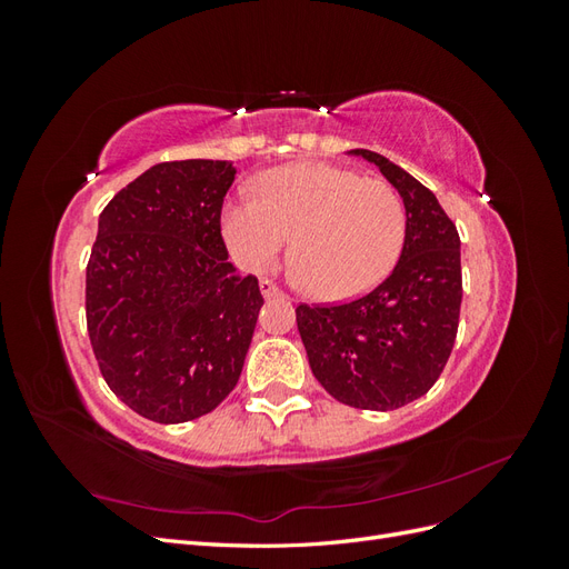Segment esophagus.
<instances>
[{"instance_id": "esophagus-1", "label": "esophagus", "mask_w": 569, "mask_h": 569, "mask_svg": "<svg viewBox=\"0 0 569 569\" xmlns=\"http://www.w3.org/2000/svg\"><path fill=\"white\" fill-rule=\"evenodd\" d=\"M261 295L266 297V299H272V297H282V289L274 284L272 280H268V278H263L261 280Z\"/></svg>"}]
</instances>
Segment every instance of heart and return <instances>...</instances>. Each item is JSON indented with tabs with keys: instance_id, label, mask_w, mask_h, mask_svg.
<instances>
[{
	"instance_id": "1",
	"label": "heart",
	"mask_w": 569,
	"mask_h": 569,
	"mask_svg": "<svg viewBox=\"0 0 569 569\" xmlns=\"http://www.w3.org/2000/svg\"><path fill=\"white\" fill-rule=\"evenodd\" d=\"M220 226L237 263L253 272L274 266L295 237L303 287L316 299L347 301L380 284L399 261L406 206L385 180L301 161L266 173L258 199H232Z\"/></svg>"
}]
</instances>
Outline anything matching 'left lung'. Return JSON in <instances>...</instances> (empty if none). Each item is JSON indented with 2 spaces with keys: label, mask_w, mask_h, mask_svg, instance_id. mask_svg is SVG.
Listing matches in <instances>:
<instances>
[{
  "label": "left lung",
  "mask_w": 569,
  "mask_h": 569,
  "mask_svg": "<svg viewBox=\"0 0 569 569\" xmlns=\"http://www.w3.org/2000/svg\"><path fill=\"white\" fill-rule=\"evenodd\" d=\"M349 153L382 170L406 206L399 263L363 297L299 303L297 325L316 380L337 401L396 410L420 399L446 368L458 335L460 237L437 197L370 149Z\"/></svg>",
  "instance_id": "obj_1"
}]
</instances>
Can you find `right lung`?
Returning <instances> with one entry per match:
<instances>
[{"label":"right lung","instance_id":"1","mask_svg":"<svg viewBox=\"0 0 569 569\" xmlns=\"http://www.w3.org/2000/svg\"><path fill=\"white\" fill-rule=\"evenodd\" d=\"M230 161L151 166L107 203L84 280V316L109 389L142 418L178 425L234 389L263 306L222 242Z\"/></svg>","mask_w":569,"mask_h":569}]
</instances>
